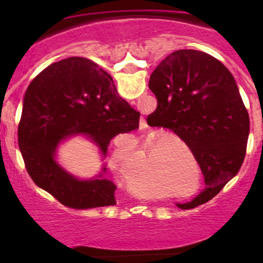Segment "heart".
<instances>
[{
  "mask_svg": "<svg viewBox=\"0 0 263 263\" xmlns=\"http://www.w3.org/2000/svg\"><path fill=\"white\" fill-rule=\"evenodd\" d=\"M126 141H127L128 146L134 144L132 138H126ZM170 142V137H163L153 142L148 148L147 158L151 159L152 156H154L149 164V170L153 171L151 173H153V176L158 178V179L165 180L170 185L177 188V186H182L184 184H186V182H190V179H192L193 170L189 161L195 165L198 171L199 164L194 153H193V151L188 146L182 143L189 160L179 149H177L173 144H171ZM110 163L114 167L120 168L122 174H126L125 151L122 149V147L117 146L114 152L111 153ZM132 182H134V178H129L128 183L131 184Z\"/></svg>",
  "mask_w": 263,
  "mask_h": 263,
  "instance_id": "obj_1",
  "label": "heart"
}]
</instances>
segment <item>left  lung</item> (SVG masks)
Returning <instances> with one entry per match:
<instances>
[{"label": "left lung", "mask_w": 263, "mask_h": 263, "mask_svg": "<svg viewBox=\"0 0 263 263\" xmlns=\"http://www.w3.org/2000/svg\"><path fill=\"white\" fill-rule=\"evenodd\" d=\"M148 86L157 98L148 125L163 126L179 136L204 174L203 192L176 205L190 209L206 203L236 176L245 159L250 119L236 83L218 59L182 49L162 60Z\"/></svg>", "instance_id": "left-lung-1"}]
</instances>
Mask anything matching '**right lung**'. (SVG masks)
I'll list each match as a JSON object with an SVG mask.
<instances>
[{
    "label": "right lung",
    "mask_w": 263,
    "mask_h": 263,
    "mask_svg": "<svg viewBox=\"0 0 263 263\" xmlns=\"http://www.w3.org/2000/svg\"><path fill=\"white\" fill-rule=\"evenodd\" d=\"M140 112L117 92L112 78L91 60L71 57L53 63L29 84L18 126V144L33 182L74 209L116 204L117 186L106 164L89 179L57 161L63 142L75 136L98 147L102 159L115 136L138 127Z\"/></svg>",
    "instance_id": "1"
}]
</instances>
